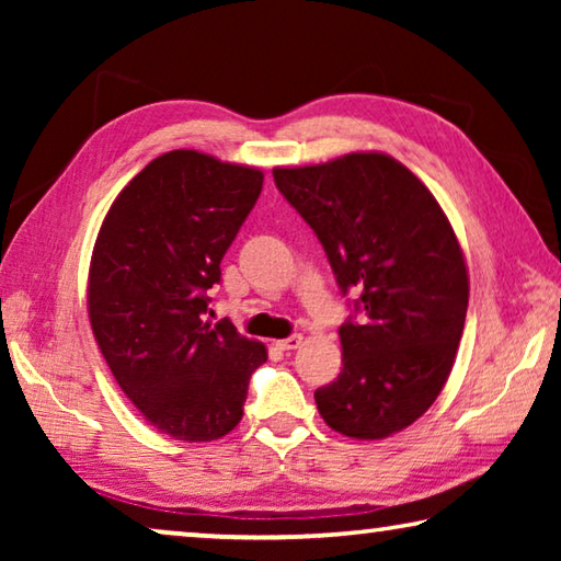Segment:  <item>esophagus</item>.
<instances>
[{
    "label": "esophagus",
    "instance_id": "esophagus-1",
    "mask_svg": "<svg viewBox=\"0 0 561 561\" xmlns=\"http://www.w3.org/2000/svg\"><path fill=\"white\" fill-rule=\"evenodd\" d=\"M277 346H279L282 351L299 348V346H301V334H291V336H287V339H282V341H277Z\"/></svg>",
    "mask_w": 561,
    "mask_h": 561
}]
</instances>
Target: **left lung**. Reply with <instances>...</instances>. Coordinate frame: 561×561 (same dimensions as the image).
Listing matches in <instances>:
<instances>
[{"label": "left lung", "mask_w": 561, "mask_h": 561, "mask_svg": "<svg viewBox=\"0 0 561 561\" xmlns=\"http://www.w3.org/2000/svg\"><path fill=\"white\" fill-rule=\"evenodd\" d=\"M274 183L324 247L360 319L341 324L344 368L317 388L329 428L381 440L443 391L468 314V267L443 207L386 153L274 168Z\"/></svg>", "instance_id": "8db88e82"}]
</instances>
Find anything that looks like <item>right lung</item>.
<instances>
[{
  "label": "right lung",
  "instance_id": "1",
  "mask_svg": "<svg viewBox=\"0 0 561 561\" xmlns=\"http://www.w3.org/2000/svg\"><path fill=\"white\" fill-rule=\"evenodd\" d=\"M262 183L257 168L170 150L121 190L93 244V336L121 391L175 440L230 433L267 360L260 341L205 319L207 289Z\"/></svg>",
  "mask_w": 561,
  "mask_h": 561
}]
</instances>
